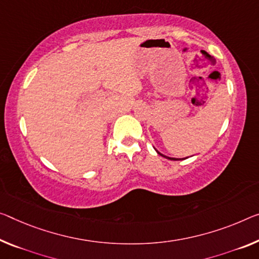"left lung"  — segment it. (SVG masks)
<instances>
[{"label": "left lung", "instance_id": "8db88e82", "mask_svg": "<svg viewBox=\"0 0 259 259\" xmlns=\"http://www.w3.org/2000/svg\"><path fill=\"white\" fill-rule=\"evenodd\" d=\"M156 152H157V150H156ZM157 153H158V152H157ZM158 154H160L161 156H163V157H165V158H169V160H172V161H178V160H180V158H174V157H168V156H164V155L161 154V153H158ZM183 160H185V158H183Z\"/></svg>", "mask_w": 259, "mask_h": 259}]
</instances>
